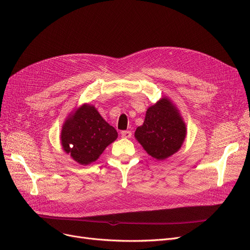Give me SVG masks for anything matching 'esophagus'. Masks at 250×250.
<instances>
[{
	"instance_id": "34e87169",
	"label": "esophagus",
	"mask_w": 250,
	"mask_h": 250,
	"mask_svg": "<svg viewBox=\"0 0 250 250\" xmlns=\"http://www.w3.org/2000/svg\"><path fill=\"white\" fill-rule=\"evenodd\" d=\"M121 135L123 138L128 139L132 137V132H130V130H123V132H121Z\"/></svg>"
}]
</instances>
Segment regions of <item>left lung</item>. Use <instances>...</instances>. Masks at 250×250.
<instances>
[{
    "instance_id": "obj_1",
    "label": "left lung",
    "mask_w": 250,
    "mask_h": 250,
    "mask_svg": "<svg viewBox=\"0 0 250 250\" xmlns=\"http://www.w3.org/2000/svg\"><path fill=\"white\" fill-rule=\"evenodd\" d=\"M187 128L178 110L167 98L149 107L145 122L135 137L153 158L164 160L176 153L186 139Z\"/></svg>"
}]
</instances>
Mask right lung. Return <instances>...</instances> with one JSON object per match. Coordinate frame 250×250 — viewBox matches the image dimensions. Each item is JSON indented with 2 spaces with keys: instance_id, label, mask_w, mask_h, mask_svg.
<instances>
[{
  "instance_id": "obj_1",
  "label": "right lung",
  "mask_w": 250,
  "mask_h": 250,
  "mask_svg": "<svg viewBox=\"0 0 250 250\" xmlns=\"http://www.w3.org/2000/svg\"><path fill=\"white\" fill-rule=\"evenodd\" d=\"M117 138L115 128L94 106L84 104L62 125L61 140L65 153L82 165L94 162Z\"/></svg>"
}]
</instances>
